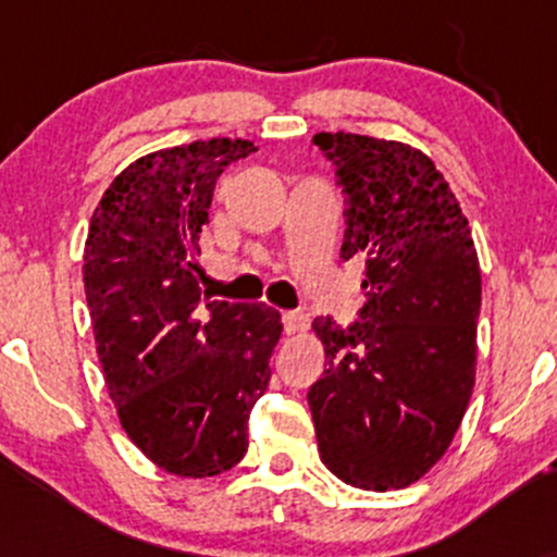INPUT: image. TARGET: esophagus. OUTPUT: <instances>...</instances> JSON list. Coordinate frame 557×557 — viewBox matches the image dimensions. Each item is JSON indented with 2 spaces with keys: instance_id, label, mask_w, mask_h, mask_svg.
<instances>
[{
  "instance_id": "obj_1",
  "label": "esophagus",
  "mask_w": 557,
  "mask_h": 557,
  "mask_svg": "<svg viewBox=\"0 0 557 557\" xmlns=\"http://www.w3.org/2000/svg\"><path fill=\"white\" fill-rule=\"evenodd\" d=\"M283 324H285L287 335H300V332L306 330V324H309V319L300 314V311H285Z\"/></svg>"
}]
</instances>
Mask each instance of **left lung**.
Instances as JSON below:
<instances>
[{"instance_id": "8db88e82", "label": "left lung", "mask_w": 557, "mask_h": 557, "mask_svg": "<svg viewBox=\"0 0 557 557\" xmlns=\"http://www.w3.org/2000/svg\"><path fill=\"white\" fill-rule=\"evenodd\" d=\"M345 198L343 259L363 264L361 322L317 319L309 389L322 463L359 490L419 482L456 437L476 376L482 272L434 162L400 140L317 133Z\"/></svg>"}]
</instances>
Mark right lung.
Wrapping results in <instances>:
<instances>
[{
    "label": "right lung",
    "mask_w": 557,
    "mask_h": 557,
    "mask_svg": "<svg viewBox=\"0 0 557 557\" xmlns=\"http://www.w3.org/2000/svg\"><path fill=\"white\" fill-rule=\"evenodd\" d=\"M257 151L209 138L151 151L94 209L83 285L96 354L133 445L175 476H216L248 450V413L283 335L267 304L203 300L198 235L216 177Z\"/></svg>",
    "instance_id": "add662e5"
}]
</instances>
